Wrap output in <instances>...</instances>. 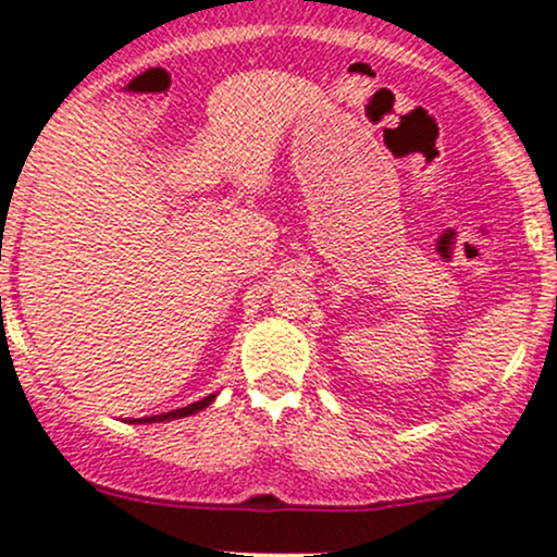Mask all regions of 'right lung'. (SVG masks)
I'll use <instances>...</instances> for the list:
<instances>
[{"mask_svg": "<svg viewBox=\"0 0 557 557\" xmlns=\"http://www.w3.org/2000/svg\"><path fill=\"white\" fill-rule=\"evenodd\" d=\"M215 400V395H208V397H202V400H197V403H191V406H186V408H175V411H171V413H160V417H144V419H133L136 421V424H151V421H173V419H184V417H191V413H197V411H202L205 406H210V403Z\"/></svg>", "mask_w": 557, "mask_h": 557, "instance_id": "obj_1", "label": "right lung"}]
</instances>
